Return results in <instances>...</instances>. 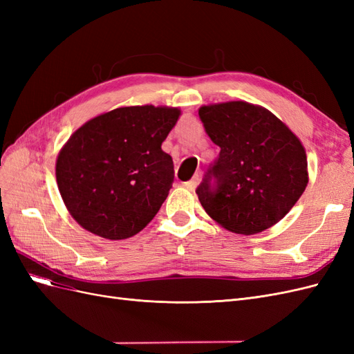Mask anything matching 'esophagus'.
<instances>
[{
    "instance_id": "esophagus-1",
    "label": "esophagus",
    "mask_w": 354,
    "mask_h": 354,
    "mask_svg": "<svg viewBox=\"0 0 354 354\" xmlns=\"http://www.w3.org/2000/svg\"><path fill=\"white\" fill-rule=\"evenodd\" d=\"M196 186H198V177L192 178L190 181H186V183H185V187H186L187 190H190V192H194V190L196 189Z\"/></svg>"
}]
</instances>
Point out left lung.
I'll list each match as a JSON object with an SVG mask.
<instances>
[{
  "label": "left lung",
  "instance_id": "obj_1",
  "mask_svg": "<svg viewBox=\"0 0 354 354\" xmlns=\"http://www.w3.org/2000/svg\"><path fill=\"white\" fill-rule=\"evenodd\" d=\"M199 118L220 146L218 159L196 189L203 209L221 227L246 236L274 226L307 187L303 143L270 111L248 102L203 104Z\"/></svg>",
  "mask_w": 354,
  "mask_h": 354
}]
</instances>
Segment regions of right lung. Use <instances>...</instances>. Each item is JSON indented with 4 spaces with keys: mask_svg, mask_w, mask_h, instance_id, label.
<instances>
[{
    "mask_svg": "<svg viewBox=\"0 0 354 354\" xmlns=\"http://www.w3.org/2000/svg\"><path fill=\"white\" fill-rule=\"evenodd\" d=\"M180 115L168 106H124L69 137L57 155L56 180L81 227L120 241L152 221L174 180L173 159L160 146Z\"/></svg>",
    "mask_w": 354,
    "mask_h": 354,
    "instance_id": "right-lung-1",
    "label": "right lung"
}]
</instances>
